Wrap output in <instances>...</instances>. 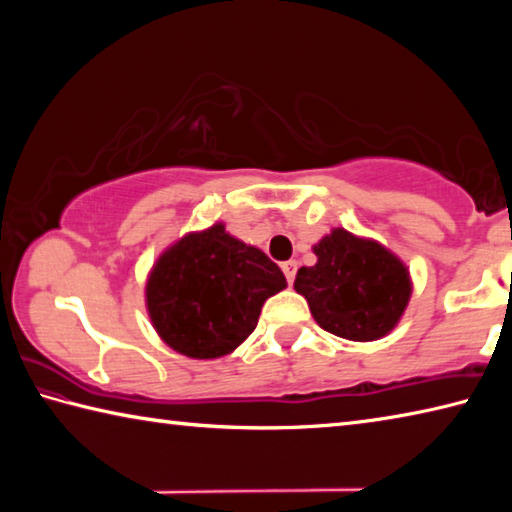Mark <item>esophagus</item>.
I'll list each match as a JSON object with an SVG mask.
<instances>
[{
    "label": "esophagus",
    "instance_id": "34e87169",
    "mask_svg": "<svg viewBox=\"0 0 512 512\" xmlns=\"http://www.w3.org/2000/svg\"><path fill=\"white\" fill-rule=\"evenodd\" d=\"M282 271H284V277H287V282L293 284V280H296L298 264H296V262H284V264H282Z\"/></svg>",
    "mask_w": 512,
    "mask_h": 512
}]
</instances>
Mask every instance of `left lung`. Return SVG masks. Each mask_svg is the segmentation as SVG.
I'll return each instance as SVG.
<instances>
[{
    "mask_svg": "<svg viewBox=\"0 0 512 512\" xmlns=\"http://www.w3.org/2000/svg\"><path fill=\"white\" fill-rule=\"evenodd\" d=\"M316 266L296 275L298 293L325 332L350 341H375L391 332L411 298L409 271L375 241L336 228L314 246Z\"/></svg>",
    "mask_w": 512,
    "mask_h": 512,
    "instance_id": "obj_1",
    "label": "left lung"
}]
</instances>
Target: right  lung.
<instances>
[{"instance_id":"add662e5","label":"right lung","mask_w":512,"mask_h":512,"mask_svg":"<svg viewBox=\"0 0 512 512\" xmlns=\"http://www.w3.org/2000/svg\"><path fill=\"white\" fill-rule=\"evenodd\" d=\"M284 287L280 266L216 223L183 237L158 259L146 284V307L169 348L216 359L248 339L266 298Z\"/></svg>"}]
</instances>
